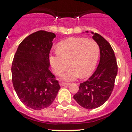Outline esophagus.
Here are the masks:
<instances>
[{"label": "esophagus", "mask_w": 132, "mask_h": 132, "mask_svg": "<svg viewBox=\"0 0 132 132\" xmlns=\"http://www.w3.org/2000/svg\"><path fill=\"white\" fill-rule=\"evenodd\" d=\"M70 84L69 83H66V82H61L60 83V86H68V85H69Z\"/></svg>", "instance_id": "34e87169"}]
</instances>
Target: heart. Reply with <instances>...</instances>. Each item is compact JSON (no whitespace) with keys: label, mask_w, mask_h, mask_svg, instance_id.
Here are the masks:
<instances>
[{"label":"heart","mask_w":132,"mask_h":132,"mask_svg":"<svg viewBox=\"0 0 132 132\" xmlns=\"http://www.w3.org/2000/svg\"><path fill=\"white\" fill-rule=\"evenodd\" d=\"M57 53L51 55L49 61L56 75L63 73V79L73 80L80 75H90L96 68L100 55V47L94 40L86 38H70L60 42L57 46Z\"/></svg>","instance_id":"1"}]
</instances>
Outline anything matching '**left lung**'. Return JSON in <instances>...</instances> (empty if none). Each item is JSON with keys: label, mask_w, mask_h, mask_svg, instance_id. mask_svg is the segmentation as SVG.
Listing matches in <instances>:
<instances>
[{"label": "left lung", "mask_w": 132, "mask_h": 132, "mask_svg": "<svg viewBox=\"0 0 132 132\" xmlns=\"http://www.w3.org/2000/svg\"><path fill=\"white\" fill-rule=\"evenodd\" d=\"M92 34L100 47L99 64L92 76L80 84L78 92L73 96L77 103L86 109L98 108L108 99L118 72L117 59L110 43L99 34Z\"/></svg>", "instance_id": "1"}]
</instances>
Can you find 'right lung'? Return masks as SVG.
<instances>
[{
	"label": "right lung",
	"instance_id": "add662e5",
	"mask_svg": "<svg viewBox=\"0 0 132 132\" xmlns=\"http://www.w3.org/2000/svg\"><path fill=\"white\" fill-rule=\"evenodd\" d=\"M55 34L38 31L19 44L11 66L12 83L18 98L36 110L52 104L60 90L58 81L49 70V53Z\"/></svg>",
	"mask_w": 132,
	"mask_h": 132
}]
</instances>
